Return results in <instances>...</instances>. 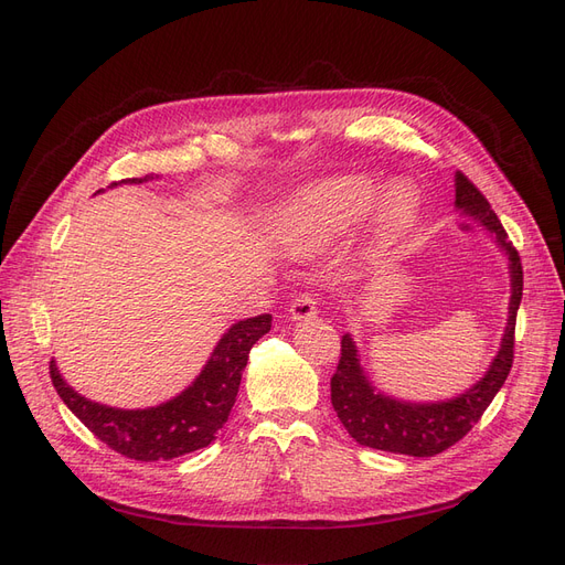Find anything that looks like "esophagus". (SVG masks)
<instances>
[{
	"label": "esophagus",
	"instance_id": "34e87169",
	"mask_svg": "<svg viewBox=\"0 0 565 565\" xmlns=\"http://www.w3.org/2000/svg\"><path fill=\"white\" fill-rule=\"evenodd\" d=\"M319 300L315 294H300L294 302H290V317L302 321V319H311L317 315Z\"/></svg>",
	"mask_w": 565,
	"mask_h": 565
}]
</instances>
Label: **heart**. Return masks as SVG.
Listing matches in <instances>:
<instances>
[{
  "instance_id": "heart-1",
  "label": "heart",
  "mask_w": 565,
  "mask_h": 565,
  "mask_svg": "<svg viewBox=\"0 0 565 565\" xmlns=\"http://www.w3.org/2000/svg\"><path fill=\"white\" fill-rule=\"evenodd\" d=\"M372 200V183L365 179H342L323 185L315 195L321 214L328 227H335L344 223L351 214L361 212V209ZM416 198L407 185H395L386 195L384 202V223L388 230H403L414 214Z\"/></svg>"
}]
</instances>
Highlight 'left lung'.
Returning <instances> with one entry per match:
<instances>
[{
    "instance_id": "8db88e82",
    "label": "left lung",
    "mask_w": 565,
    "mask_h": 565,
    "mask_svg": "<svg viewBox=\"0 0 565 565\" xmlns=\"http://www.w3.org/2000/svg\"><path fill=\"white\" fill-rule=\"evenodd\" d=\"M456 206L482 221L510 256L512 298L503 344H500L498 356L484 380L466 391L461 398L437 405H412L374 393L359 365L356 347L349 335H344L340 342L338 370L330 377V403L335 407L342 426L363 447L422 458L447 451L458 440H463L472 426L482 419V414L512 370L516 309L521 302V290H524V267H521L519 250L510 242L503 223L493 214L489 200L463 172H456Z\"/></svg>"
}]
</instances>
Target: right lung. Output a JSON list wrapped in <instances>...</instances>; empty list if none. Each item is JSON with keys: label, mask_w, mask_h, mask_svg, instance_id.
<instances>
[{"label": "right lung", "mask_w": 565, "mask_h": 565, "mask_svg": "<svg viewBox=\"0 0 565 565\" xmlns=\"http://www.w3.org/2000/svg\"><path fill=\"white\" fill-rule=\"evenodd\" d=\"M146 179L151 174L122 179V183H141ZM269 328V315L235 323L221 338L193 386L174 401L151 409H114L83 398L60 377L55 361H51V382L83 426L109 449L135 461H170L216 440L237 401L248 351Z\"/></svg>", "instance_id": "right-lung-1"}]
</instances>
